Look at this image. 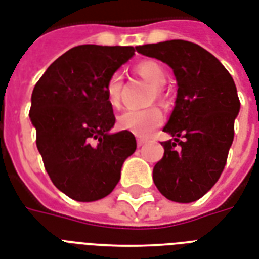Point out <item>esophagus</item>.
Here are the masks:
<instances>
[{
	"mask_svg": "<svg viewBox=\"0 0 259 259\" xmlns=\"http://www.w3.org/2000/svg\"><path fill=\"white\" fill-rule=\"evenodd\" d=\"M146 139H142V138H138L137 139V143H138V146H139V147H141V146H143L146 143Z\"/></svg>",
	"mask_w": 259,
	"mask_h": 259,
	"instance_id": "34e87169",
	"label": "esophagus"
}]
</instances>
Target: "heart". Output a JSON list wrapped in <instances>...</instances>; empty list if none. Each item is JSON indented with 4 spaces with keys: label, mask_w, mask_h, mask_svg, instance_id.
I'll list each match as a JSON object with an SVG mask.
<instances>
[{
    "label": "heart",
    "mask_w": 259,
    "mask_h": 259,
    "mask_svg": "<svg viewBox=\"0 0 259 259\" xmlns=\"http://www.w3.org/2000/svg\"><path fill=\"white\" fill-rule=\"evenodd\" d=\"M135 71L138 75H141L143 79L150 81L154 85L151 97L155 100H164V90L162 85L166 83V72L161 64L153 60L142 61L137 65ZM121 89H122V77L116 72L109 77L106 81V98L112 106H118L121 100ZM162 122V112L158 108H147V109H128L122 112L117 117V128L121 131L131 132L137 137L145 138L149 137L155 128Z\"/></svg>",
    "instance_id": "b5f03b06"
}]
</instances>
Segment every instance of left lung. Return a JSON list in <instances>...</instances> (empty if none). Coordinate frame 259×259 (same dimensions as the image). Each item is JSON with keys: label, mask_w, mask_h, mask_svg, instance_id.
<instances>
[{"label": "left lung", "mask_w": 259, "mask_h": 259, "mask_svg": "<svg viewBox=\"0 0 259 259\" xmlns=\"http://www.w3.org/2000/svg\"><path fill=\"white\" fill-rule=\"evenodd\" d=\"M143 56L174 69L176 105L164 131V157L153 169L158 191L169 201L190 203L205 195L220 179L235 135L240 109L236 85L219 60L188 40L138 46Z\"/></svg>", "instance_id": "obj_1"}]
</instances>
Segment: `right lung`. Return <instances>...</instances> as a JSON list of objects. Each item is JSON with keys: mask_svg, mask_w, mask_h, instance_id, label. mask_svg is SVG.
<instances>
[{"mask_svg": "<svg viewBox=\"0 0 259 259\" xmlns=\"http://www.w3.org/2000/svg\"><path fill=\"white\" fill-rule=\"evenodd\" d=\"M134 54L132 46L80 45L60 56L35 84L30 118L36 147L50 180L75 201L109 195L137 150L131 132L109 134L116 117L105 91Z\"/></svg>", "mask_w": 259, "mask_h": 259, "instance_id": "1", "label": "right lung"}]
</instances>
